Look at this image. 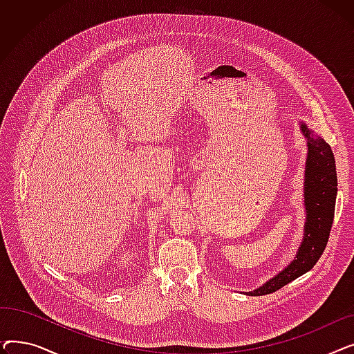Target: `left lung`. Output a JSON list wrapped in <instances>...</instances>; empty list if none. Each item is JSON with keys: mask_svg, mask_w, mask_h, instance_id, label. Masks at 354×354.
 Returning <instances> with one entry per match:
<instances>
[{"mask_svg": "<svg viewBox=\"0 0 354 354\" xmlns=\"http://www.w3.org/2000/svg\"><path fill=\"white\" fill-rule=\"evenodd\" d=\"M307 143L304 171V234L292 261L267 283L247 295H266L283 288L295 278L308 272L319 261L328 241L337 196L336 160L326 140L315 135L304 122H299Z\"/></svg>", "mask_w": 354, "mask_h": 354, "instance_id": "8db88e82", "label": "left lung"}]
</instances>
